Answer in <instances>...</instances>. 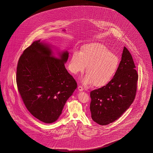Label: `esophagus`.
Wrapping results in <instances>:
<instances>
[{"label":"esophagus","instance_id":"obj_1","mask_svg":"<svg viewBox=\"0 0 153 153\" xmlns=\"http://www.w3.org/2000/svg\"><path fill=\"white\" fill-rule=\"evenodd\" d=\"M78 90L79 91H83V88L82 86H79L78 87Z\"/></svg>","mask_w":153,"mask_h":153}]
</instances>
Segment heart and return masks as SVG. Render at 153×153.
<instances>
[{"label":"heart","instance_id":"heart-1","mask_svg":"<svg viewBox=\"0 0 153 153\" xmlns=\"http://www.w3.org/2000/svg\"><path fill=\"white\" fill-rule=\"evenodd\" d=\"M120 64L119 57L105 45L92 43L83 46L81 52L72 53L69 69L74 74L85 71L87 75L82 79L84 85L102 87L108 84L116 75Z\"/></svg>","mask_w":153,"mask_h":153}]
</instances>
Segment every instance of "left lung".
I'll list each match as a JSON object with an SVG mask.
<instances>
[{
  "label": "left lung",
  "mask_w": 153,
  "mask_h": 153,
  "mask_svg": "<svg viewBox=\"0 0 153 153\" xmlns=\"http://www.w3.org/2000/svg\"><path fill=\"white\" fill-rule=\"evenodd\" d=\"M138 79L132 56L124 47L114 77L107 85L90 92V111L93 121L105 126L120 118L134 101Z\"/></svg>",
  "instance_id": "8db88e82"
}]
</instances>
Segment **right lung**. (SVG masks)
Returning a JSON list of instances; mask_svg holds the SVG:
<instances>
[{
	"instance_id": "1",
	"label": "right lung",
	"mask_w": 153,
	"mask_h": 153,
	"mask_svg": "<svg viewBox=\"0 0 153 153\" xmlns=\"http://www.w3.org/2000/svg\"><path fill=\"white\" fill-rule=\"evenodd\" d=\"M40 41H34L20 57L16 80L27 109L41 122L51 123L77 85L65 66L68 52L55 55L49 45Z\"/></svg>"
}]
</instances>
